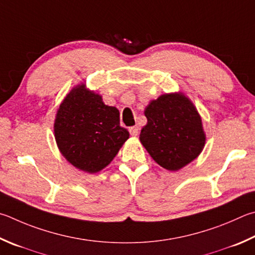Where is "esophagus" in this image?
Wrapping results in <instances>:
<instances>
[{"label": "esophagus", "instance_id": "1", "mask_svg": "<svg viewBox=\"0 0 255 255\" xmlns=\"http://www.w3.org/2000/svg\"><path fill=\"white\" fill-rule=\"evenodd\" d=\"M138 130H139V128L137 126H133L129 128V132H130L131 136H137L138 135Z\"/></svg>", "mask_w": 255, "mask_h": 255}]
</instances>
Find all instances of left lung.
Listing matches in <instances>:
<instances>
[{
  "label": "left lung",
  "instance_id": "left-lung-1",
  "mask_svg": "<svg viewBox=\"0 0 255 255\" xmlns=\"http://www.w3.org/2000/svg\"><path fill=\"white\" fill-rule=\"evenodd\" d=\"M139 139L157 164L176 172L197 158L206 136L195 106L182 92L151 100Z\"/></svg>",
  "mask_w": 255,
  "mask_h": 255
}]
</instances>
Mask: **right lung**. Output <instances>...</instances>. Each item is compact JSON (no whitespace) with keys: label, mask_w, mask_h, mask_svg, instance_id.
Instances as JSON below:
<instances>
[{"label":"right lung","mask_w":255,"mask_h":255,"mask_svg":"<svg viewBox=\"0 0 255 255\" xmlns=\"http://www.w3.org/2000/svg\"><path fill=\"white\" fill-rule=\"evenodd\" d=\"M59 150L69 163L94 174L104 169L129 138L120 126L119 110L104 104L101 96L77 86L60 105L54 120Z\"/></svg>","instance_id":"right-lung-1"}]
</instances>
